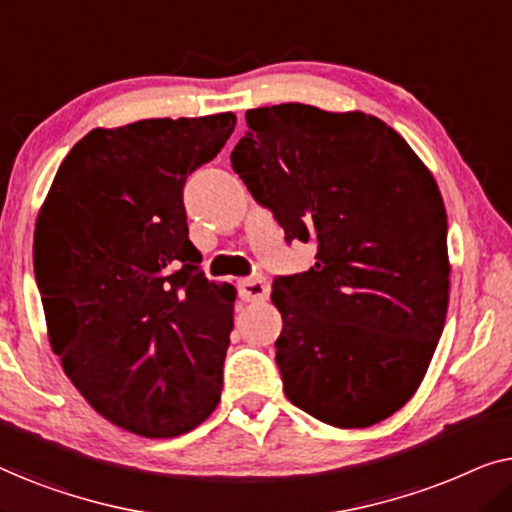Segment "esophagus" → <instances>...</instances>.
Listing matches in <instances>:
<instances>
[{"mask_svg":"<svg viewBox=\"0 0 512 512\" xmlns=\"http://www.w3.org/2000/svg\"><path fill=\"white\" fill-rule=\"evenodd\" d=\"M270 293V284L263 277H249L240 282V296L242 300H265Z\"/></svg>","mask_w":512,"mask_h":512,"instance_id":"1","label":"esophagus"}]
</instances>
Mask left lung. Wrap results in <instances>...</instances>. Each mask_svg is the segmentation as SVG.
I'll list each match as a JSON object with an SVG mask.
<instances>
[{
  "instance_id": "8db88e82",
  "label": "left lung",
  "mask_w": 512,
  "mask_h": 512,
  "mask_svg": "<svg viewBox=\"0 0 512 512\" xmlns=\"http://www.w3.org/2000/svg\"><path fill=\"white\" fill-rule=\"evenodd\" d=\"M230 153L286 240L317 263L279 277L284 394L338 429H366L415 396L450 303L447 214L436 179L394 128L363 111H247Z\"/></svg>"
}]
</instances>
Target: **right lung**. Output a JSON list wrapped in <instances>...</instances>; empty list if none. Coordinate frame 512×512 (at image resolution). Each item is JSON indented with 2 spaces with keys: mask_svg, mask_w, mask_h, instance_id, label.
<instances>
[{
  "mask_svg": "<svg viewBox=\"0 0 512 512\" xmlns=\"http://www.w3.org/2000/svg\"><path fill=\"white\" fill-rule=\"evenodd\" d=\"M235 123L226 111L90 130L39 209L48 342L93 410L137 436H181L219 405L237 291L200 270L181 191Z\"/></svg>",
  "mask_w": 512,
  "mask_h": 512,
  "instance_id": "1",
  "label": "right lung"
}]
</instances>
